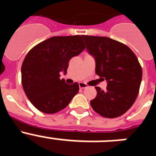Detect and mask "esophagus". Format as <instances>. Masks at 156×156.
Here are the masks:
<instances>
[{
  "mask_svg": "<svg viewBox=\"0 0 156 156\" xmlns=\"http://www.w3.org/2000/svg\"><path fill=\"white\" fill-rule=\"evenodd\" d=\"M79 87L80 88H81V89H83V88H87L88 86L86 84V83H80Z\"/></svg>",
  "mask_w": 156,
  "mask_h": 156,
  "instance_id": "1",
  "label": "esophagus"
}]
</instances>
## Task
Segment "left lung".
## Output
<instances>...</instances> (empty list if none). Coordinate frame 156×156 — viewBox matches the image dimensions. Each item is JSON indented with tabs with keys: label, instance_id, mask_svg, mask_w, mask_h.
Returning <instances> with one entry per match:
<instances>
[{
	"label": "left lung",
	"instance_id": "obj_1",
	"mask_svg": "<svg viewBox=\"0 0 156 156\" xmlns=\"http://www.w3.org/2000/svg\"><path fill=\"white\" fill-rule=\"evenodd\" d=\"M88 52L95 58V73L105 79V90L95 87L97 96L90 101L92 108L105 118L124 114L139 93L142 69L137 56L122 43L106 37L83 35Z\"/></svg>",
	"mask_w": 156,
	"mask_h": 156
}]
</instances>
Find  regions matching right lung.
<instances>
[{"instance_id":"add662e5","label":"right lung","mask_w":156,"mask_h":156,"mask_svg":"<svg viewBox=\"0 0 156 156\" xmlns=\"http://www.w3.org/2000/svg\"><path fill=\"white\" fill-rule=\"evenodd\" d=\"M85 48L81 36L53 37L27 53L22 65V84L36 108L54 114L69 104L79 92V84H67L60 79V73L66 74L70 59Z\"/></svg>"}]
</instances>
